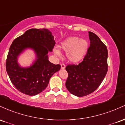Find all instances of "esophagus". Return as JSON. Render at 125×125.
<instances>
[{
	"label": "esophagus",
	"instance_id": "1",
	"mask_svg": "<svg viewBox=\"0 0 125 125\" xmlns=\"http://www.w3.org/2000/svg\"><path fill=\"white\" fill-rule=\"evenodd\" d=\"M65 67H66L65 64H61V69H65Z\"/></svg>",
	"mask_w": 125,
	"mask_h": 125
}]
</instances>
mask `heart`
I'll return each instance as SVG.
<instances>
[{"mask_svg":"<svg viewBox=\"0 0 125 125\" xmlns=\"http://www.w3.org/2000/svg\"><path fill=\"white\" fill-rule=\"evenodd\" d=\"M89 43L85 39H81L79 37L71 36L67 38L60 44L59 49L66 53L67 59L72 63L81 61L86 53ZM53 53L57 57L61 56L59 49H54Z\"/></svg>","mask_w":125,"mask_h":125,"instance_id":"heart-1","label":"heart"}]
</instances>
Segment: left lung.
Masks as SVG:
<instances>
[{
  "label": "left lung",
  "instance_id": "8db88e82",
  "mask_svg": "<svg viewBox=\"0 0 125 125\" xmlns=\"http://www.w3.org/2000/svg\"><path fill=\"white\" fill-rule=\"evenodd\" d=\"M90 47L83 61L66 67L68 77L66 87L71 94L82 97L94 92L107 72V49L97 36L89 31Z\"/></svg>",
  "mask_w": 125,
  "mask_h": 125
}]
</instances>
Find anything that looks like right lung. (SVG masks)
Wrapping results in <instances>:
<instances>
[{
    "label": "right lung",
    "mask_w": 125,
    "mask_h": 125,
    "mask_svg": "<svg viewBox=\"0 0 125 125\" xmlns=\"http://www.w3.org/2000/svg\"><path fill=\"white\" fill-rule=\"evenodd\" d=\"M55 44L53 36L47 29H31L14 40L7 57L6 68L11 82L19 91L36 95L46 88L51 77L61 69L48 59V52ZM28 48L35 52L36 59L29 67L18 63L19 55Z\"/></svg>",
    "instance_id": "obj_1"
}]
</instances>
